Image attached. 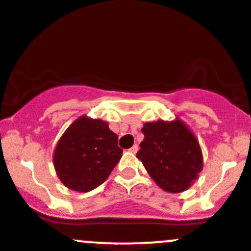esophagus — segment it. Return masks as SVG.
I'll list each match as a JSON object with an SVG mask.
<instances>
[{"mask_svg":"<svg viewBox=\"0 0 251 251\" xmlns=\"http://www.w3.org/2000/svg\"><path fill=\"white\" fill-rule=\"evenodd\" d=\"M138 149H139V146L135 144L134 146H131V149H129V151H130L131 153H136V152H138Z\"/></svg>","mask_w":251,"mask_h":251,"instance_id":"obj_1","label":"esophagus"}]
</instances>
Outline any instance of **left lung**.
I'll return each mask as SVG.
<instances>
[{
	"mask_svg": "<svg viewBox=\"0 0 251 251\" xmlns=\"http://www.w3.org/2000/svg\"><path fill=\"white\" fill-rule=\"evenodd\" d=\"M144 141L136 157L157 185L167 192L186 191L203 168L202 150L195 134L179 118L145 123Z\"/></svg>",
	"mask_w": 251,
	"mask_h": 251,
	"instance_id": "8db88e82",
	"label": "left lung"
}]
</instances>
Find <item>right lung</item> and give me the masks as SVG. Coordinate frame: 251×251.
Masks as SVG:
<instances>
[{
    "mask_svg": "<svg viewBox=\"0 0 251 251\" xmlns=\"http://www.w3.org/2000/svg\"><path fill=\"white\" fill-rule=\"evenodd\" d=\"M118 136L107 122L81 116L56 144L53 163L70 190L89 192L101 185L122 157Z\"/></svg>",
    "mask_w": 251,
    "mask_h": 251,
    "instance_id": "1",
    "label": "right lung"
}]
</instances>
